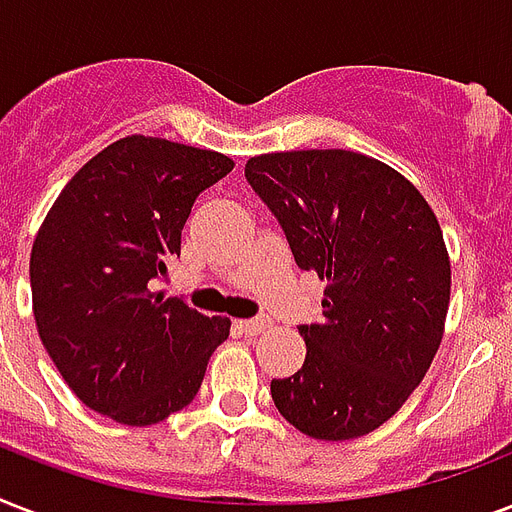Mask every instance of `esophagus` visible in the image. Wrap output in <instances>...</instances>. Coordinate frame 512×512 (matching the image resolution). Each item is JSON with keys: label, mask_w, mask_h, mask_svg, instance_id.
I'll use <instances>...</instances> for the list:
<instances>
[{"label": "esophagus", "mask_w": 512, "mask_h": 512, "mask_svg": "<svg viewBox=\"0 0 512 512\" xmlns=\"http://www.w3.org/2000/svg\"><path fill=\"white\" fill-rule=\"evenodd\" d=\"M268 327V319L265 316H257V319H241L239 329L244 335H257V332H263Z\"/></svg>", "instance_id": "1"}]
</instances>
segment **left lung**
I'll list each match as a JSON object with an SVG mask.
<instances>
[{
	"label": "left lung",
	"instance_id": "8db88e82",
	"mask_svg": "<svg viewBox=\"0 0 512 512\" xmlns=\"http://www.w3.org/2000/svg\"><path fill=\"white\" fill-rule=\"evenodd\" d=\"M244 177L303 271L327 279L324 319L300 324V372L271 382L305 436L358 438L401 409L430 369L452 268L433 209L406 177L353 151L249 159Z\"/></svg>",
	"mask_w": 512,
	"mask_h": 512
}]
</instances>
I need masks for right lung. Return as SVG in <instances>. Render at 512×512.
I'll return each mask as SVG.
<instances>
[{
  "label": "right lung",
  "mask_w": 512,
  "mask_h": 512,
  "mask_svg": "<svg viewBox=\"0 0 512 512\" xmlns=\"http://www.w3.org/2000/svg\"><path fill=\"white\" fill-rule=\"evenodd\" d=\"M233 170L228 156L132 135L76 172L31 249L44 350L82 404L122 425H154L199 393L228 319L154 295L193 201Z\"/></svg>",
  "instance_id": "1"
}]
</instances>
